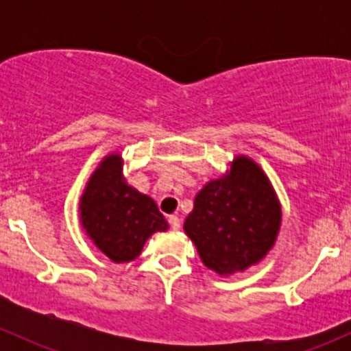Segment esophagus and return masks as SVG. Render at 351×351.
Listing matches in <instances>:
<instances>
[{"instance_id":"34e87169","label":"esophagus","mask_w":351,"mask_h":351,"mask_svg":"<svg viewBox=\"0 0 351 351\" xmlns=\"http://www.w3.org/2000/svg\"><path fill=\"white\" fill-rule=\"evenodd\" d=\"M168 221H169V226H171V229L178 231V229H180V217H178V215H169Z\"/></svg>"}]
</instances>
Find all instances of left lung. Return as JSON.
Instances as JSON below:
<instances>
[{"mask_svg":"<svg viewBox=\"0 0 351 351\" xmlns=\"http://www.w3.org/2000/svg\"><path fill=\"white\" fill-rule=\"evenodd\" d=\"M282 212L270 182L251 159L236 158L231 173L197 193L183 229L205 267L221 275L244 270L274 246Z\"/></svg>","mask_w":351,"mask_h":351,"instance_id":"left-lung-1","label":"left lung"}]
</instances>
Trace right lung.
Listing matches in <instances>:
<instances>
[{
    "label": "right lung",
    "instance_id": "1",
    "mask_svg": "<svg viewBox=\"0 0 351 351\" xmlns=\"http://www.w3.org/2000/svg\"><path fill=\"white\" fill-rule=\"evenodd\" d=\"M80 210L88 236L115 263L132 261L153 232L168 228L153 198L127 185L119 154L105 158L93 173Z\"/></svg>",
    "mask_w": 351,
    "mask_h": 351
}]
</instances>
